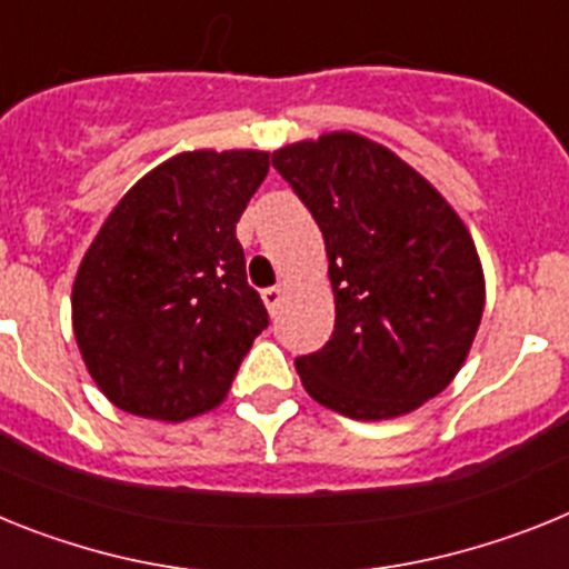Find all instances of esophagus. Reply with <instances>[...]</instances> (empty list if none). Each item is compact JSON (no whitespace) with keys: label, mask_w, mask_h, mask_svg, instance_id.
Instances as JSON below:
<instances>
[{"label":"esophagus","mask_w":569,"mask_h":569,"mask_svg":"<svg viewBox=\"0 0 569 569\" xmlns=\"http://www.w3.org/2000/svg\"><path fill=\"white\" fill-rule=\"evenodd\" d=\"M261 299H264V305H268L270 313H276L281 305V299H284V288H279V284H273V288L261 290Z\"/></svg>","instance_id":"esophagus-1"}]
</instances>
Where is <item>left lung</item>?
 <instances>
[{
    "label": "left lung",
    "mask_w": 569,
    "mask_h": 569,
    "mask_svg": "<svg viewBox=\"0 0 569 569\" xmlns=\"http://www.w3.org/2000/svg\"><path fill=\"white\" fill-rule=\"evenodd\" d=\"M325 236L333 336L296 359L319 405L361 421L405 416L465 365L485 310V273L445 196L393 150L325 133L273 153Z\"/></svg>",
    "instance_id": "1"
}]
</instances>
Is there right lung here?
Returning <instances> with one entry per match:
<instances>
[{"label":"right lung","mask_w":569,"mask_h":569,"mask_svg":"<svg viewBox=\"0 0 569 569\" xmlns=\"http://www.w3.org/2000/svg\"><path fill=\"white\" fill-rule=\"evenodd\" d=\"M270 168L264 150H193L142 176L79 264L73 333L124 413L184 421L222 405L268 328L236 222Z\"/></svg>","instance_id":"1"}]
</instances>
